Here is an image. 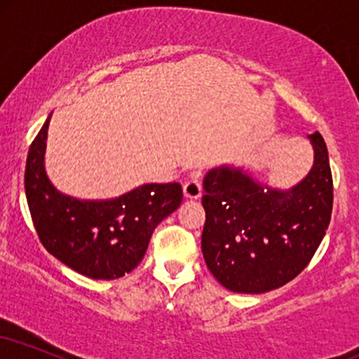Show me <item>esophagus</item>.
Here are the masks:
<instances>
[{"label":"esophagus","mask_w":359,"mask_h":359,"mask_svg":"<svg viewBox=\"0 0 359 359\" xmlns=\"http://www.w3.org/2000/svg\"><path fill=\"white\" fill-rule=\"evenodd\" d=\"M201 194H203V187H201L199 180L192 179V180H189V182L184 184L185 199H199Z\"/></svg>","instance_id":"obj_1"}]
</instances>
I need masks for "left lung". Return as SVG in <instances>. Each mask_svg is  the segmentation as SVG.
I'll return each mask as SVG.
<instances>
[{"instance_id":"obj_1","label":"left lung","mask_w":359,"mask_h":359,"mask_svg":"<svg viewBox=\"0 0 359 359\" xmlns=\"http://www.w3.org/2000/svg\"><path fill=\"white\" fill-rule=\"evenodd\" d=\"M307 140L314 162L288 189L229 163L205 174L201 246L209 271L228 290H275L297 277L319 248L331 221L332 175L319 131Z\"/></svg>"}]
</instances>
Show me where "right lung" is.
Instances as JSON below:
<instances>
[{
	"label": "right lung",
	"mask_w": 359,
	"mask_h": 359,
	"mask_svg": "<svg viewBox=\"0 0 359 359\" xmlns=\"http://www.w3.org/2000/svg\"><path fill=\"white\" fill-rule=\"evenodd\" d=\"M52 113L27 156L25 194L40 241L69 269L114 280L137 269L155 228L182 203L180 184H143L113 199H79L60 192L45 170Z\"/></svg>",
	"instance_id": "right-lung-1"
}]
</instances>
